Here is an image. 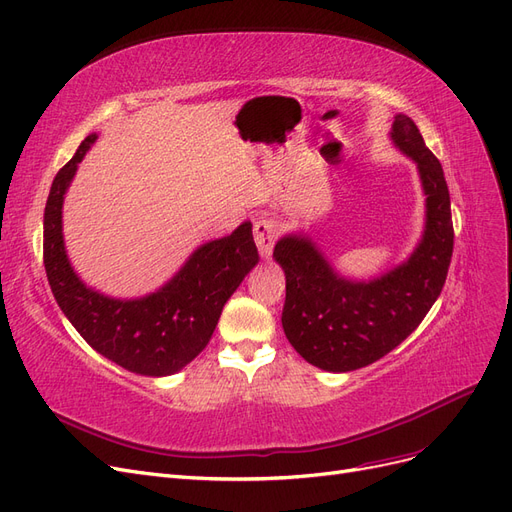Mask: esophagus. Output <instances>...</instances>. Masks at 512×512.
<instances>
[{
    "label": "esophagus",
    "mask_w": 512,
    "mask_h": 512,
    "mask_svg": "<svg viewBox=\"0 0 512 512\" xmlns=\"http://www.w3.org/2000/svg\"><path fill=\"white\" fill-rule=\"evenodd\" d=\"M279 231V222L273 218H260L254 222V241L258 245L260 256L269 258L273 254V248L279 239Z\"/></svg>",
    "instance_id": "esophagus-1"
}]
</instances>
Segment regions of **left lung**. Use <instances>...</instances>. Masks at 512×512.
Masks as SVG:
<instances>
[{"label":"left lung","instance_id":"obj_1","mask_svg":"<svg viewBox=\"0 0 512 512\" xmlns=\"http://www.w3.org/2000/svg\"><path fill=\"white\" fill-rule=\"evenodd\" d=\"M391 136L418 163L426 195V229L410 260L361 283L336 275L304 235L279 239L273 252L285 271V338L327 372L359 370L399 346L431 311L452 262L454 224L441 163L407 115L395 117Z\"/></svg>","mask_w":512,"mask_h":512}]
</instances>
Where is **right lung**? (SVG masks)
<instances>
[{
  "label": "right lung",
  "mask_w": 512,
  "mask_h": 512,
  "mask_svg": "<svg viewBox=\"0 0 512 512\" xmlns=\"http://www.w3.org/2000/svg\"><path fill=\"white\" fill-rule=\"evenodd\" d=\"M96 134L58 170L44 212V267L52 294L94 351L142 376H170L206 349L222 306L258 262L252 224L203 243L172 281L151 296L115 300L86 288L63 241V201Z\"/></svg>",
  "instance_id": "add662e5"
}]
</instances>
